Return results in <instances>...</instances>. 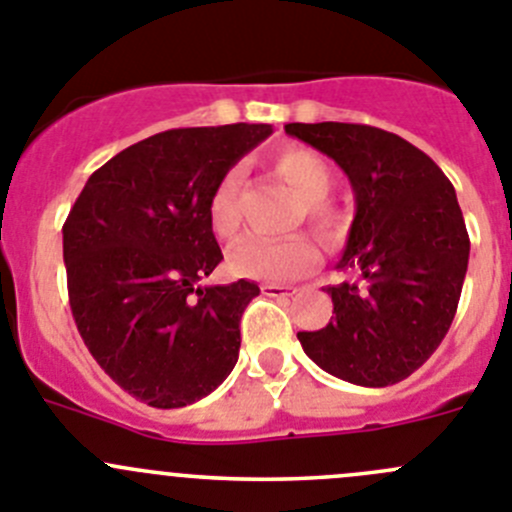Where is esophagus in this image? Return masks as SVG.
Instances as JSON below:
<instances>
[{
  "instance_id": "1",
  "label": "esophagus",
  "mask_w": 512,
  "mask_h": 512,
  "mask_svg": "<svg viewBox=\"0 0 512 512\" xmlns=\"http://www.w3.org/2000/svg\"><path fill=\"white\" fill-rule=\"evenodd\" d=\"M295 293H298V288H293V285H278V283L262 285V295H267V298H293Z\"/></svg>"
}]
</instances>
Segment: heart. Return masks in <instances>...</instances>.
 Returning <instances> with one entry per match:
<instances>
[{
  "instance_id": "b5f03b06",
  "label": "heart",
  "mask_w": 512,
  "mask_h": 512,
  "mask_svg": "<svg viewBox=\"0 0 512 512\" xmlns=\"http://www.w3.org/2000/svg\"><path fill=\"white\" fill-rule=\"evenodd\" d=\"M272 169L300 199L295 222L303 219L315 237L326 245H338L346 234V214L328 199L333 189V169L321 154L303 146H285L272 156ZM240 169L224 171L209 197V227L219 240L240 234ZM318 262V250L303 234L288 237H245L229 250L227 265L234 275L252 280L285 283L295 280Z\"/></svg>"
}]
</instances>
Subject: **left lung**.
<instances>
[{
  "mask_svg": "<svg viewBox=\"0 0 512 512\" xmlns=\"http://www.w3.org/2000/svg\"><path fill=\"white\" fill-rule=\"evenodd\" d=\"M288 136L331 156L353 186L356 217L331 285L333 318L298 333L328 374L358 386H391L437 351L452 326L470 260L455 186L424 151L361 123H288Z\"/></svg>",
  "mask_w": 512,
  "mask_h": 512,
  "instance_id": "left-lung-1",
  "label": "left lung"
}]
</instances>
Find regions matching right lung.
Wrapping results in <instances>:
<instances>
[{
  "mask_svg": "<svg viewBox=\"0 0 512 512\" xmlns=\"http://www.w3.org/2000/svg\"><path fill=\"white\" fill-rule=\"evenodd\" d=\"M267 123L174 128L93 171L62 227L75 326L100 369L156 409L212 394L240 356V318L260 288L199 285L222 262L209 197Z\"/></svg>",
  "mask_w": 512,
  "mask_h": 512,
  "instance_id": "add662e5",
  "label": "right lung"
}]
</instances>
